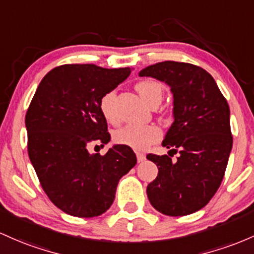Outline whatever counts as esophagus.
<instances>
[{
	"label": "esophagus",
	"mask_w": 254,
	"mask_h": 254,
	"mask_svg": "<svg viewBox=\"0 0 254 254\" xmlns=\"http://www.w3.org/2000/svg\"><path fill=\"white\" fill-rule=\"evenodd\" d=\"M136 157H137L138 163H141V161H143L144 159H146V155H144L143 153H140V152H136Z\"/></svg>",
	"instance_id": "obj_1"
}]
</instances>
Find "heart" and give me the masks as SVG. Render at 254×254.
Instances as JSON below:
<instances>
[{"label": "heart", "mask_w": 254, "mask_h": 254, "mask_svg": "<svg viewBox=\"0 0 254 254\" xmlns=\"http://www.w3.org/2000/svg\"><path fill=\"white\" fill-rule=\"evenodd\" d=\"M136 91L138 93L144 102L149 106H158L161 102L165 93V86L161 82L152 78L142 79L135 84ZM114 91H108L100 100V111L102 116L111 124L118 123V117L113 108ZM117 143L127 146L136 150H143L148 148L150 144L155 143L161 138V130L157 125H137L129 124L117 130L113 135Z\"/></svg>", "instance_id": "heart-1"}]
</instances>
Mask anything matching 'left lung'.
<instances>
[{
  "instance_id": "1",
  "label": "left lung",
  "mask_w": 254,
  "mask_h": 254,
  "mask_svg": "<svg viewBox=\"0 0 254 254\" xmlns=\"http://www.w3.org/2000/svg\"><path fill=\"white\" fill-rule=\"evenodd\" d=\"M140 76L171 86L175 122L163 146L180 153L176 161L147 154L158 166L157 178L147 186L150 204L166 216L196 212L212 199L224 177L233 147L229 105L213 77L193 64L164 61L142 69Z\"/></svg>"
}]
</instances>
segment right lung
<instances>
[{
    "label": "right lung",
    "instance_id": "right-lung-1",
    "mask_svg": "<svg viewBox=\"0 0 254 254\" xmlns=\"http://www.w3.org/2000/svg\"><path fill=\"white\" fill-rule=\"evenodd\" d=\"M131 68L66 64L53 68L38 85L25 116L27 153L44 193L58 208L80 218L105 213L122 176L137 163L127 146L105 155L88 144L110 142L100 100L130 76Z\"/></svg>",
    "mask_w": 254,
    "mask_h": 254
}]
</instances>
